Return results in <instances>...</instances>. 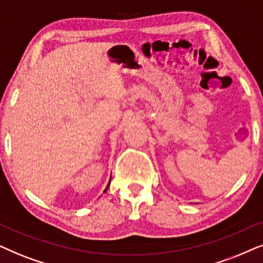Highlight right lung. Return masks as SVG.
<instances>
[{
	"label": "right lung",
	"instance_id": "add662e5",
	"mask_svg": "<svg viewBox=\"0 0 263 263\" xmlns=\"http://www.w3.org/2000/svg\"><path fill=\"white\" fill-rule=\"evenodd\" d=\"M109 184H110V181H109ZM109 184H108V185H107V187H106V190H104V192H106V191L108 190V187H109Z\"/></svg>",
	"mask_w": 263,
	"mask_h": 263
}]
</instances>
